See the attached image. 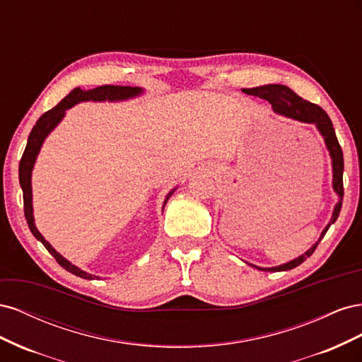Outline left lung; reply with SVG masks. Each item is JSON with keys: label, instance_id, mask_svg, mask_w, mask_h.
Masks as SVG:
<instances>
[{"label": "left lung", "instance_id": "8db88e82", "mask_svg": "<svg viewBox=\"0 0 362 362\" xmlns=\"http://www.w3.org/2000/svg\"><path fill=\"white\" fill-rule=\"evenodd\" d=\"M246 95L252 96H258L261 100H266L272 104V108L275 113H279L282 116H287L296 120H300V122L306 124H314L317 129L320 131V134L325 139V144L327 151H329V156L332 158V185H334V192L338 194V202L334 208L332 218L331 222L327 223V226L323 229V233L320 234L317 243L313 245L308 250L302 254L300 257L294 258L293 261L286 262V264L278 266V267H257L259 270L264 272H284V270H291L294 267H298L299 264L310 258L317 245L320 243V240L325 237L326 231L329 229V226L337 221L339 211H341V205H343V196H344V189H343V170H344V160H343V151L341 146L338 144V139L335 136V129L332 127V120L329 116L326 115L322 107L317 104H313L310 101H305L303 98L299 95H296L290 87L282 86V84H266V86H258V87H252V89H243Z\"/></svg>", "mask_w": 362, "mask_h": 362}]
</instances>
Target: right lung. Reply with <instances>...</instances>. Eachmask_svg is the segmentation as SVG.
Here are the masks:
<instances>
[{
	"label": "right lung",
	"mask_w": 362,
	"mask_h": 362,
	"mask_svg": "<svg viewBox=\"0 0 362 362\" xmlns=\"http://www.w3.org/2000/svg\"><path fill=\"white\" fill-rule=\"evenodd\" d=\"M144 93V89H140V87H131V86H100V87H95V89L90 90H81L80 87H76L74 89L68 96H64L63 100L54 107L51 110H48L47 113H43L39 120L36 122V125L33 127L31 133L28 136V141H27V146L25 151L23 154V158L19 161V184H21V189H23L24 193V213H25V218H27V223L30 231L33 233L39 242L47 247V250L49 254L56 258V261L59 264L66 269L68 272L74 273L75 276H80L84 279H98V276L90 275V273H86L84 270L78 269L76 266L71 264V262L63 258L59 252L54 249L43 235L37 231V228L35 225V217H33V194H31V170L33 166H35L37 154L40 151V146L43 144V140L47 139V136L51 133V131L59 125L60 120L63 119L64 113H66L68 108L74 107L75 104L83 103V101H125L129 100V98H134ZM175 192V189L166 196V199H164L163 208L166 205L168 199L172 196V193Z\"/></svg>",
	"instance_id": "add662e5"
}]
</instances>
